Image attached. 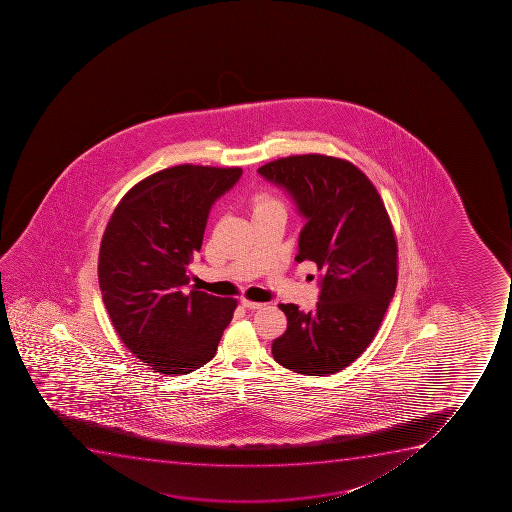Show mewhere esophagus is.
Here are the masks:
<instances>
[{
    "label": "esophagus",
    "instance_id": "esophagus-1",
    "mask_svg": "<svg viewBox=\"0 0 512 512\" xmlns=\"http://www.w3.org/2000/svg\"><path fill=\"white\" fill-rule=\"evenodd\" d=\"M240 304H242V307H245V309L250 310H259L265 307V304H262V302H252V300L247 299L240 300Z\"/></svg>",
    "mask_w": 512,
    "mask_h": 512
}]
</instances>
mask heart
Returning <instances> with one entry per match:
<instances>
[{
    "label": "heart",
    "mask_w": 512,
    "mask_h": 512,
    "mask_svg": "<svg viewBox=\"0 0 512 512\" xmlns=\"http://www.w3.org/2000/svg\"><path fill=\"white\" fill-rule=\"evenodd\" d=\"M277 200L275 198L270 197L267 193H260L259 197L255 198V202H253V210H257V208L270 207V205H277Z\"/></svg>",
    "instance_id": "heart-1"
}]
</instances>
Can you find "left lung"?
I'll use <instances>...</instances> for the list:
<instances>
[{
    "mask_svg": "<svg viewBox=\"0 0 512 512\" xmlns=\"http://www.w3.org/2000/svg\"><path fill=\"white\" fill-rule=\"evenodd\" d=\"M257 172L285 190L305 218L295 260L319 269L314 310L279 305L287 330L272 355L297 374H335L369 347L394 297L397 242L389 215L369 178L340 158L295 155Z\"/></svg>",
    "mask_w": 512,
    "mask_h": 512,
    "instance_id": "8db88e82",
    "label": "left lung"
}]
</instances>
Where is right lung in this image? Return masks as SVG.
<instances>
[{"label":"right lung","mask_w":512,"mask_h":512,"mask_svg":"<svg viewBox=\"0 0 512 512\" xmlns=\"http://www.w3.org/2000/svg\"><path fill=\"white\" fill-rule=\"evenodd\" d=\"M240 177L242 168L200 165L153 173L122 198L103 233V304L123 344L155 372L203 367L232 320L237 300L185 287L213 203Z\"/></svg>","instance_id":"1"}]
</instances>
